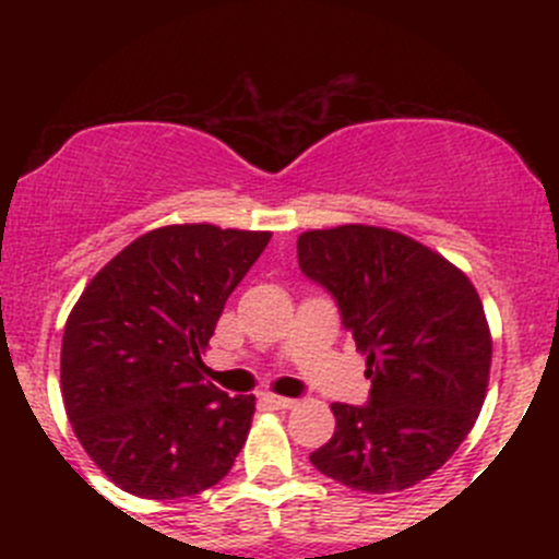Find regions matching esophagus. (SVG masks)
<instances>
[{
  "label": "esophagus",
  "instance_id": "34e87169",
  "mask_svg": "<svg viewBox=\"0 0 559 559\" xmlns=\"http://www.w3.org/2000/svg\"><path fill=\"white\" fill-rule=\"evenodd\" d=\"M262 400L270 405V408H281V411L295 408V400H292V397H281V394H264Z\"/></svg>",
  "mask_w": 559,
  "mask_h": 559
}]
</instances>
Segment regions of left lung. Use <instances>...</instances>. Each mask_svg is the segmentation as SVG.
<instances>
[{
	"instance_id": "left-lung-1",
	"label": "left lung",
	"mask_w": 559,
	"mask_h": 559,
	"mask_svg": "<svg viewBox=\"0 0 559 559\" xmlns=\"http://www.w3.org/2000/svg\"><path fill=\"white\" fill-rule=\"evenodd\" d=\"M297 262L335 300L370 379L365 405L332 403L335 432L313 467L359 492L414 487L484 405L492 341L476 289L441 253L365 224L302 233Z\"/></svg>"
}]
</instances>
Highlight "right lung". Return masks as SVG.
Instances as JSON below:
<instances>
[{
  "label": "right lung",
  "mask_w": 559,
  "mask_h": 559,
  "mask_svg": "<svg viewBox=\"0 0 559 559\" xmlns=\"http://www.w3.org/2000/svg\"><path fill=\"white\" fill-rule=\"evenodd\" d=\"M270 233L173 224L123 248L72 308L61 394L78 441L112 484L173 500L222 481L243 449L253 394L202 379L200 354Z\"/></svg>",
  "instance_id": "right-lung-1"
}]
</instances>
